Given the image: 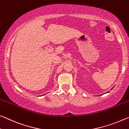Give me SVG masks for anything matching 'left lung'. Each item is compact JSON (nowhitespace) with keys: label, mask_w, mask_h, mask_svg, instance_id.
Returning <instances> with one entry per match:
<instances>
[{"label":"left lung","mask_w":129,"mask_h":129,"mask_svg":"<svg viewBox=\"0 0 129 129\" xmlns=\"http://www.w3.org/2000/svg\"><path fill=\"white\" fill-rule=\"evenodd\" d=\"M113 88H114V87H113ZM106 92V93H108V92Z\"/></svg>","instance_id":"1"}]
</instances>
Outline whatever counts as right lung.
Instances as JSON below:
<instances>
[{
  "mask_svg": "<svg viewBox=\"0 0 129 129\" xmlns=\"http://www.w3.org/2000/svg\"><path fill=\"white\" fill-rule=\"evenodd\" d=\"M45 95V94H44V95Z\"/></svg>",
  "mask_w": 129,
  "mask_h": 129,
  "instance_id": "obj_1",
  "label": "right lung"
}]
</instances>
